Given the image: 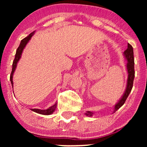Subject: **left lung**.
Returning <instances> with one entry per match:
<instances>
[{
    "mask_svg": "<svg viewBox=\"0 0 147 147\" xmlns=\"http://www.w3.org/2000/svg\"><path fill=\"white\" fill-rule=\"evenodd\" d=\"M124 55L125 56L126 59H127V64H126V68H127L128 71V79H127V86L124 92V95L122 96L121 99L119 100V102L116 104L114 106V112L119 109L121 106L124 104V102L126 100V98H128V95L131 92L132 86H133V81L134 78V53H133V48L130 44L128 43V48L124 52ZM88 116H92L93 115V112L88 111L85 114Z\"/></svg>",
    "mask_w": 147,
    "mask_h": 147,
    "instance_id": "1",
    "label": "left lung"
}]
</instances>
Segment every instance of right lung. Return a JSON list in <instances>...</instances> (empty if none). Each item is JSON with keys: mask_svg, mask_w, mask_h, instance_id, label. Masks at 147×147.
<instances>
[{"mask_svg": "<svg viewBox=\"0 0 147 147\" xmlns=\"http://www.w3.org/2000/svg\"><path fill=\"white\" fill-rule=\"evenodd\" d=\"M34 32L35 31L32 32V33H30L27 37L24 38L23 40H21V43H20L19 47L17 48V51H16L15 59H14L13 63V68H12V71L11 74V76H10V80H11L12 86H13V76L14 71H15V70L16 69V67H17L18 61H19L20 58H21V57L22 52H23L24 48L25 47L26 45H27L29 40L31 39L32 36L34 35ZM56 106H57V103H55L54 105H53L52 106H51V107H49V108H48V109H46V110H40V109H31V110H32V111L37 112V113H38V114H43V115H49V114H51L54 111H55Z\"/></svg>", "mask_w": 147, "mask_h": 147, "instance_id": "1", "label": "right lung"}]
</instances>
